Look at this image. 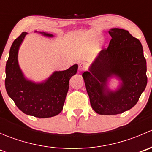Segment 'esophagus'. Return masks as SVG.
I'll list each match as a JSON object with an SVG mask.
<instances>
[{"label":"esophagus","mask_w":152,"mask_h":152,"mask_svg":"<svg viewBox=\"0 0 152 152\" xmlns=\"http://www.w3.org/2000/svg\"><path fill=\"white\" fill-rule=\"evenodd\" d=\"M86 67H87V65H86L85 62H82V63L79 65V71H83V70H85Z\"/></svg>","instance_id":"1"}]
</instances>
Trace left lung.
Masks as SVG:
<instances>
[{"label":"left lung","mask_w":152,"mask_h":152,"mask_svg":"<svg viewBox=\"0 0 152 152\" xmlns=\"http://www.w3.org/2000/svg\"><path fill=\"white\" fill-rule=\"evenodd\" d=\"M109 34L112 39L108 48L101 50L82 74L92 108L99 115H117L132 108L147 85L140 40L122 28H111ZM113 76L122 82L115 91L107 86Z\"/></svg>","instance_id":"8db88e82"}]
</instances>
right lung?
I'll return each mask as SVG.
<instances>
[{"label": "right lung", "instance_id": "add662e5", "mask_svg": "<svg viewBox=\"0 0 152 152\" xmlns=\"http://www.w3.org/2000/svg\"><path fill=\"white\" fill-rule=\"evenodd\" d=\"M51 37L52 34L39 32ZM23 32L12 43L6 65L5 87L9 96L23 113L39 118L56 115L62 112L69 89L70 79L76 73L78 65L67 70L55 71L41 83H35L26 79L18 64L19 48L27 34Z\"/></svg>", "mask_w": 152, "mask_h": 152}]
</instances>
